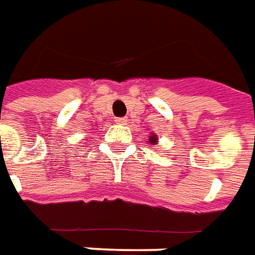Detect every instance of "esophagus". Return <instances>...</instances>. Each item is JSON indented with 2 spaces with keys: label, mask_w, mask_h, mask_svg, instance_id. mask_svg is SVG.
Returning a JSON list of instances; mask_svg holds the SVG:
<instances>
[{
  "label": "esophagus",
  "mask_w": 255,
  "mask_h": 255,
  "mask_svg": "<svg viewBox=\"0 0 255 255\" xmlns=\"http://www.w3.org/2000/svg\"><path fill=\"white\" fill-rule=\"evenodd\" d=\"M115 122L118 125H126V118H115Z\"/></svg>",
  "instance_id": "34e87169"
}]
</instances>
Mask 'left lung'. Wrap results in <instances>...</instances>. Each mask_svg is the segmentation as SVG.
<instances>
[{"label": "left lung", "mask_w": 255, "mask_h": 255, "mask_svg": "<svg viewBox=\"0 0 255 255\" xmlns=\"http://www.w3.org/2000/svg\"><path fill=\"white\" fill-rule=\"evenodd\" d=\"M156 140H158V137H156V134H151V136H149V142H151V144H152V145H155V144H156Z\"/></svg>", "instance_id": "1"}]
</instances>
